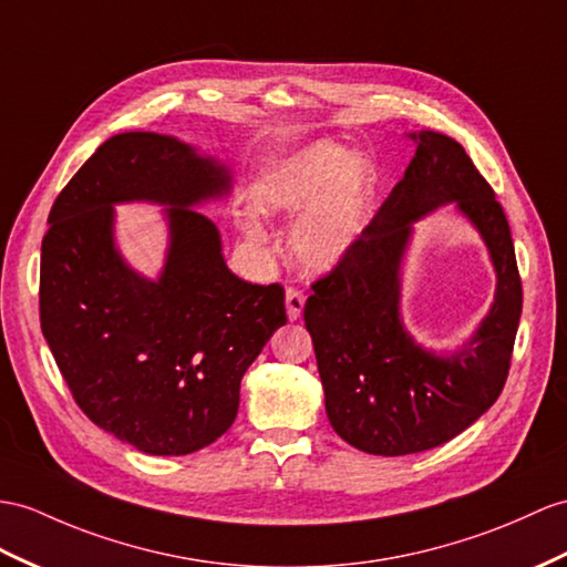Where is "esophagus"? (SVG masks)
I'll list each match as a JSON object with an SVG mask.
<instances>
[{
  "label": "esophagus",
  "instance_id": "obj_1",
  "mask_svg": "<svg viewBox=\"0 0 567 567\" xmlns=\"http://www.w3.org/2000/svg\"><path fill=\"white\" fill-rule=\"evenodd\" d=\"M302 308H306V296L298 288H288L286 291V312H288V320L296 322L300 320Z\"/></svg>",
  "mask_w": 567,
  "mask_h": 567
}]
</instances>
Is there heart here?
Returning a JSON list of instances; mask_svg holds the SVG:
<instances>
[{"instance_id":"1","label":"heart","mask_w":567,"mask_h":567,"mask_svg":"<svg viewBox=\"0 0 567 567\" xmlns=\"http://www.w3.org/2000/svg\"><path fill=\"white\" fill-rule=\"evenodd\" d=\"M378 179L363 156L347 146L315 142L274 163L255 192L265 216H298L291 252L310 274H327L347 259L370 224ZM243 233L259 243L265 230L243 218Z\"/></svg>"}]
</instances>
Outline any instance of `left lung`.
<instances>
[{"label": "left lung", "instance_id": "obj_1", "mask_svg": "<svg viewBox=\"0 0 567 567\" xmlns=\"http://www.w3.org/2000/svg\"><path fill=\"white\" fill-rule=\"evenodd\" d=\"M416 142L404 177L353 252L312 284L306 327L327 419L355 450L382 457L423 452L466 431L501 396L522 315V281L503 206L462 144L440 132ZM455 205L489 247L499 284L475 337L450 357L425 352L398 315L401 259L412 224Z\"/></svg>", "mask_w": 567, "mask_h": 567}]
</instances>
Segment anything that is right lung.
Here are the masks:
<instances>
[{
  "label": "right lung",
  "mask_w": 567,
  "mask_h": 567,
  "mask_svg": "<svg viewBox=\"0 0 567 567\" xmlns=\"http://www.w3.org/2000/svg\"><path fill=\"white\" fill-rule=\"evenodd\" d=\"M230 173L189 144L124 132L54 199L40 250V327L74 402L122 443L158 457L197 452L238 416L240 380L286 324L284 288L238 279L214 220ZM168 205L158 280L114 247L115 203Z\"/></svg>",
  "instance_id": "1"
}]
</instances>
